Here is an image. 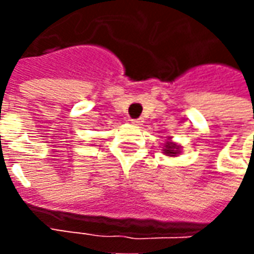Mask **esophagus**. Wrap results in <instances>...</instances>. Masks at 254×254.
Returning a JSON list of instances; mask_svg holds the SVG:
<instances>
[{
	"label": "esophagus",
	"instance_id": "obj_1",
	"mask_svg": "<svg viewBox=\"0 0 254 254\" xmlns=\"http://www.w3.org/2000/svg\"><path fill=\"white\" fill-rule=\"evenodd\" d=\"M143 120L141 118H136V120H132L133 125H136V127H140V125H143Z\"/></svg>",
	"mask_w": 254,
	"mask_h": 254
}]
</instances>
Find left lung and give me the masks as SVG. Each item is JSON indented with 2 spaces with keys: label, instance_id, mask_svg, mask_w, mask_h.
Wrapping results in <instances>:
<instances>
[{
  "label": "left lung",
  "instance_id": "obj_1",
  "mask_svg": "<svg viewBox=\"0 0 254 254\" xmlns=\"http://www.w3.org/2000/svg\"><path fill=\"white\" fill-rule=\"evenodd\" d=\"M180 145H177L176 143H173V141H167V143L165 144V148H163V151H165V154L167 155V156H177V155L180 154L181 151H180Z\"/></svg>",
  "mask_w": 254,
  "mask_h": 254
}]
</instances>
